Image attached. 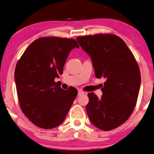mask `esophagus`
I'll use <instances>...</instances> for the list:
<instances>
[{
  "label": "esophagus",
  "mask_w": 154,
  "mask_h": 154,
  "mask_svg": "<svg viewBox=\"0 0 154 154\" xmlns=\"http://www.w3.org/2000/svg\"><path fill=\"white\" fill-rule=\"evenodd\" d=\"M83 94H85V92H84L83 91H82V90H79V91H78V96H80Z\"/></svg>",
  "instance_id": "1"
}]
</instances>
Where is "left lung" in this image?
I'll list each match as a JSON object with an SVG mask.
<instances>
[{
	"instance_id": "1",
	"label": "left lung",
	"mask_w": 154,
	"mask_h": 154,
	"mask_svg": "<svg viewBox=\"0 0 154 154\" xmlns=\"http://www.w3.org/2000/svg\"><path fill=\"white\" fill-rule=\"evenodd\" d=\"M89 55L97 78H105L103 95L88 94L86 110L96 128L109 131L128 120L136 106L141 85L139 65L134 55L119 36L97 34L77 37Z\"/></svg>"
}]
</instances>
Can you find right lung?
<instances>
[{
  "instance_id": "1",
  "label": "right lung",
  "mask_w": 154,
  "mask_h": 154,
  "mask_svg": "<svg viewBox=\"0 0 154 154\" xmlns=\"http://www.w3.org/2000/svg\"><path fill=\"white\" fill-rule=\"evenodd\" d=\"M75 39L42 37L27 47L16 65L15 79L20 108L38 128L52 129L63 122L77 95L55 82L62 75L69 53L79 48Z\"/></svg>"
}]
</instances>
